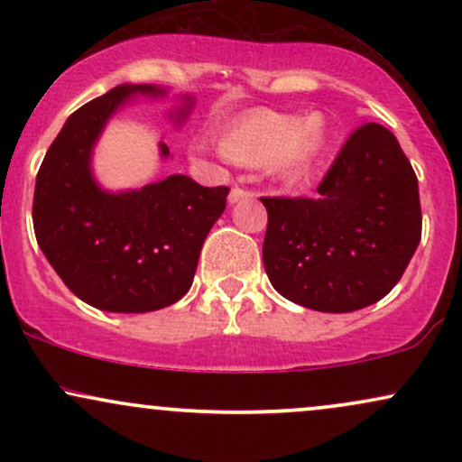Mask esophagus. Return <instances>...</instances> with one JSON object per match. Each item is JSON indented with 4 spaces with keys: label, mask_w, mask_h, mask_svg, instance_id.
<instances>
[{
    "label": "esophagus",
    "mask_w": 462,
    "mask_h": 462,
    "mask_svg": "<svg viewBox=\"0 0 462 462\" xmlns=\"http://www.w3.org/2000/svg\"><path fill=\"white\" fill-rule=\"evenodd\" d=\"M252 190H247V189H243V187H232V190H230V195H227V201H230V204H236V201H241V199H247V198H252Z\"/></svg>",
    "instance_id": "obj_1"
}]
</instances>
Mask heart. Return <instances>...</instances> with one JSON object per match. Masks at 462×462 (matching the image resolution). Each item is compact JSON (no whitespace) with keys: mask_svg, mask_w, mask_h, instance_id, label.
<instances>
[{"mask_svg":"<svg viewBox=\"0 0 462 462\" xmlns=\"http://www.w3.org/2000/svg\"><path fill=\"white\" fill-rule=\"evenodd\" d=\"M328 147L326 121L254 110L230 124L221 136V152L241 164H272L280 178L300 182L319 164Z\"/></svg>","mask_w":462,"mask_h":462,"instance_id":"1","label":"heart"}]
</instances>
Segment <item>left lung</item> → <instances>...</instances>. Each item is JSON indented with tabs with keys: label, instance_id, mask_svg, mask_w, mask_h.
Returning <instances> with one entry per match:
<instances>
[{
	"label": "left lung",
	"instance_id": "left-lung-1",
	"mask_svg": "<svg viewBox=\"0 0 462 462\" xmlns=\"http://www.w3.org/2000/svg\"><path fill=\"white\" fill-rule=\"evenodd\" d=\"M317 198H261L264 272L286 300L352 312L383 300L421 241L417 176L384 125L354 130Z\"/></svg>",
	"mask_w": 462,
	"mask_h": 462
}]
</instances>
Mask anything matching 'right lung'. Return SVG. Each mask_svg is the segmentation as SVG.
Returning <instances> with one entry per match:
<instances>
[{
  "instance_id": "right-lung-1",
  "label": "right lung",
  "mask_w": 462,
  "mask_h": 462,
  "mask_svg": "<svg viewBox=\"0 0 462 462\" xmlns=\"http://www.w3.org/2000/svg\"><path fill=\"white\" fill-rule=\"evenodd\" d=\"M136 93L158 97L167 91L119 84L69 116L36 173L32 204L34 235L47 261L73 295L108 312H152L187 295L204 238L230 193L180 173L125 193L97 187L91 173L95 141ZM190 104L187 97L178 121ZM161 153L169 156L164 143Z\"/></svg>"
}]
</instances>
